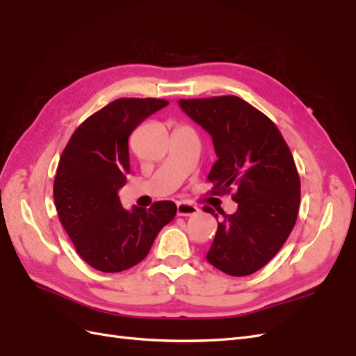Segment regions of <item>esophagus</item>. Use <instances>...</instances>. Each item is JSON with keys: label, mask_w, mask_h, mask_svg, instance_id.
Returning a JSON list of instances; mask_svg holds the SVG:
<instances>
[{"label": "esophagus", "mask_w": 356, "mask_h": 356, "mask_svg": "<svg viewBox=\"0 0 356 356\" xmlns=\"http://www.w3.org/2000/svg\"><path fill=\"white\" fill-rule=\"evenodd\" d=\"M199 212V208L191 204L188 202H179L177 204V213L178 217H190V215H195Z\"/></svg>", "instance_id": "obj_1"}]
</instances>
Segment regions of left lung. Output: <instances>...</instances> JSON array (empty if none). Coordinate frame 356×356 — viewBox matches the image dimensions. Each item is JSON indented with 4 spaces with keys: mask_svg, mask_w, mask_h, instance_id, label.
Wrapping results in <instances>:
<instances>
[{
    "mask_svg": "<svg viewBox=\"0 0 356 356\" xmlns=\"http://www.w3.org/2000/svg\"><path fill=\"white\" fill-rule=\"evenodd\" d=\"M181 110L212 136L217 161L208 179L215 195H232L238 211L222 213L207 260L230 276L260 270L294 229L300 178L276 124L238 96L179 99ZM204 212L218 213L209 207Z\"/></svg>",
    "mask_w": 356,
    "mask_h": 356,
    "instance_id": "left-lung-1",
    "label": "left lung"
}]
</instances>
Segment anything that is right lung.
Listing matches in <instances>:
<instances>
[{
	"mask_svg": "<svg viewBox=\"0 0 356 356\" xmlns=\"http://www.w3.org/2000/svg\"><path fill=\"white\" fill-rule=\"evenodd\" d=\"M169 102L122 98L92 114L72 134L60 156L53 196L75 251L96 270L123 272L143 261L156 236L177 215V204L122 207L118 190L131 172L129 136Z\"/></svg>",
	"mask_w": 356,
	"mask_h": 356,
	"instance_id": "add662e5",
	"label": "right lung"
}]
</instances>
